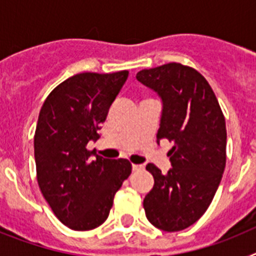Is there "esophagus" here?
<instances>
[{
    "label": "esophagus",
    "mask_w": 256,
    "mask_h": 256,
    "mask_svg": "<svg viewBox=\"0 0 256 256\" xmlns=\"http://www.w3.org/2000/svg\"><path fill=\"white\" fill-rule=\"evenodd\" d=\"M132 169L134 172H137V170H141V169H144V165H141V164H133L132 165Z\"/></svg>",
    "instance_id": "obj_1"
}]
</instances>
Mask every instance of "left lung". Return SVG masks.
Here are the masks:
<instances>
[{"label":"left lung","instance_id":"left-lung-1","mask_svg":"<svg viewBox=\"0 0 256 256\" xmlns=\"http://www.w3.org/2000/svg\"><path fill=\"white\" fill-rule=\"evenodd\" d=\"M137 80L162 101L158 142L173 141L172 168L148 164L154 187L144 208L151 224L166 232L192 226L209 208L226 168V119L206 79L191 66L169 62L144 69Z\"/></svg>","mask_w":256,"mask_h":256}]
</instances>
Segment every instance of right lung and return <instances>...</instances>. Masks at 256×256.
I'll list each match as a JSON object with an SVG mask.
<instances>
[{
    "label": "right lung",
    "mask_w": 256,
    "mask_h": 256,
    "mask_svg": "<svg viewBox=\"0 0 256 256\" xmlns=\"http://www.w3.org/2000/svg\"><path fill=\"white\" fill-rule=\"evenodd\" d=\"M128 78V70L70 76L47 96L38 116L34 159L40 192L54 214L74 230L108 219L116 191L132 173L126 159L87 150Z\"/></svg>",
    "instance_id": "1"
}]
</instances>
